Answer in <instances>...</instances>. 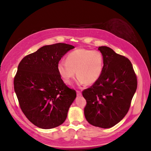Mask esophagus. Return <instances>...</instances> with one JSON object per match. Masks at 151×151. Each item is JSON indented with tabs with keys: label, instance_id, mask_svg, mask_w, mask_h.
Returning <instances> with one entry per match:
<instances>
[{
	"label": "esophagus",
	"instance_id": "esophagus-1",
	"mask_svg": "<svg viewBox=\"0 0 151 151\" xmlns=\"http://www.w3.org/2000/svg\"><path fill=\"white\" fill-rule=\"evenodd\" d=\"M77 96H80L82 95V93H81V91H77Z\"/></svg>",
	"mask_w": 151,
	"mask_h": 151
}]
</instances>
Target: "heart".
Wrapping results in <instances>:
<instances>
[{
  "instance_id": "b5f03b06",
  "label": "heart",
  "mask_w": 151,
  "mask_h": 151,
  "mask_svg": "<svg viewBox=\"0 0 151 151\" xmlns=\"http://www.w3.org/2000/svg\"><path fill=\"white\" fill-rule=\"evenodd\" d=\"M104 59L98 50L77 49L68 55L66 62H60L57 71L63 81L70 84L76 76L79 84H94L103 70Z\"/></svg>"
}]
</instances>
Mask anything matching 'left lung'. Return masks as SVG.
I'll return each instance as SVG.
<instances>
[{
	"label": "left lung",
	"instance_id": "obj_1",
	"mask_svg": "<svg viewBox=\"0 0 151 151\" xmlns=\"http://www.w3.org/2000/svg\"><path fill=\"white\" fill-rule=\"evenodd\" d=\"M98 50L104 59L99 79L83 91L84 115L90 124L108 129L120 122L129 110L137 79L129 59L108 47Z\"/></svg>",
	"mask_w": 151,
	"mask_h": 151
}]
</instances>
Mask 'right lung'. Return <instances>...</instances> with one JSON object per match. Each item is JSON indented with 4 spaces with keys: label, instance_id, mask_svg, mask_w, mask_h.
<instances>
[{
    "label": "right lung",
    "instance_id": "obj_1",
    "mask_svg": "<svg viewBox=\"0 0 151 151\" xmlns=\"http://www.w3.org/2000/svg\"><path fill=\"white\" fill-rule=\"evenodd\" d=\"M74 47L45 45L22 59L14 88L22 111L36 127L50 129L65 122L76 91L63 83L57 71L61 58Z\"/></svg>",
    "mask_w": 151,
    "mask_h": 151
}]
</instances>
